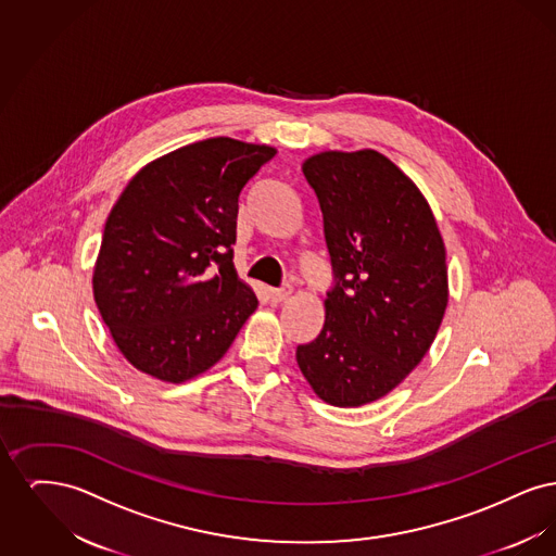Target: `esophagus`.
<instances>
[{"label":"esophagus","instance_id":"esophagus-1","mask_svg":"<svg viewBox=\"0 0 556 556\" xmlns=\"http://www.w3.org/2000/svg\"><path fill=\"white\" fill-rule=\"evenodd\" d=\"M290 295L291 286H281V288H273V290H268V298H270V302H275V304L286 302Z\"/></svg>","mask_w":556,"mask_h":556}]
</instances>
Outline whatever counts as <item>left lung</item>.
Returning a JSON list of instances; mask_svg holds the SVG:
<instances>
[{
	"mask_svg": "<svg viewBox=\"0 0 556 556\" xmlns=\"http://www.w3.org/2000/svg\"><path fill=\"white\" fill-rule=\"evenodd\" d=\"M302 173L333 283L323 329L295 361L318 397L361 406L392 392L433 344L448 304L444 241L421 191L375 150L323 152Z\"/></svg>",
	"mask_w": 556,
	"mask_h": 556,
	"instance_id": "8db88e82",
	"label": "left lung"
}]
</instances>
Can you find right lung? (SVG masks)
I'll return each mask as SVG.
<instances>
[{"mask_svg": "<svg viewBox=\"0 0 556 556\" xmlns=\"http://www.w3.org/2000/svg\"><path fill=\"white\" fill-rule=\"evenodd\" d=\"M275 148L211 137L141 168L110 212L100 315L135 369L181 383L216 365L256 311L233 268L238 200Z\"/></svg>", "mask_w": 556, "mask_h": 556, "instance_id": "add662e5", "label": "right lung"}]
</instances>
